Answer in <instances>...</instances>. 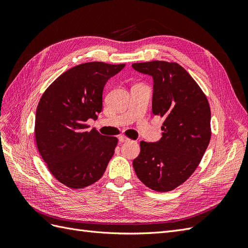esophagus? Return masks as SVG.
Masks as SVG:
<instances>
[{"label":"esophagus","mask_w":248,"mask_h":248,"mask_svg":"<svg viewBox=\"0 0 248 248\" xmlns=\"http://www.w3.org/2000/svg\"><path fill=\"white\" fill-rule=\"evenodd\" d=\"M129 140H130V139H128L125 136H120L119 137V141L120 142H126V141H129Z\"/></svg>","instance_id":"esophagus-1"}]
</instances>
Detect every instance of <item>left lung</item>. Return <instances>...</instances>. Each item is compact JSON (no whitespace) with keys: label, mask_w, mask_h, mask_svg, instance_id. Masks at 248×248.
<instances>
[{"label":"left lung","mask_w":248,"mask_h":248,"mask_svg":"<svg viewBox=\"0 0 248 248\" xmlns=\"http://www.w3.org/2000/svg\"><path fill=\"white\" fill-rule=\"evenodd\" d=\"M154 79L152 111L163 118L162 138L140 142L133 169L150 189L167 192L188 179L204 156L211 139V110L205 93L190 74L175 62L132 64Z\"/></svg>","instance_id":"8db88e82"}]
</instances>
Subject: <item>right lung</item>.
<instances>
[{"label":"right lung","instance_id":"right-lung-1","mask_svg":"<svg viewBox=\"0 0 248 248\" xmlns=\"http://www.w3.org/2000/svg\"><path fill=\"white\" fill-rule=\"evenodd\" d=\"M124 67L103 62L78 65L41 96L35 118L36 145L52 176L69 188L98 181L115 153L118 139L88 131L86 122L97 118L104 86Z\"/></svg>","mask_w":248,"mask_h":248}]
</instances>
